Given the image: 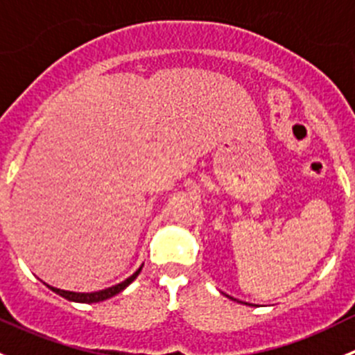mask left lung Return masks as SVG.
Wrapping results in <instances>:
<instances>
[{"label":"left lung","mask_w":355,"mask_h":355,"mask_svg":"<svg viewBox=\"0 0 355 355\" xmlns=\"http://www.w3.org/2000/svg\"><path fill=\"white\" fill-rule=\"evenodd\" d=\"M249 306H252V304H249Z\"/></svg>","instance_id":"left-lung-1"}]
</instances>
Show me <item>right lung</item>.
Segmentation results:
<instances>
[{
    "label": "right lung",
    "instance_id": "add662e5",
    "mask_svg": "<svg viewBox=\"0 0 355 355\" xmlns=\"http://www.w3.org/2000/svg\"><path fill=\"white\" fill-rule=\"evenodd\" d=\"M144 266V264H142ZM142 266L139 268L137 271H135L132 277H128L127 280L121 282V284L118 285H113V287H108L105 290H98V292H91V293H80V292H70V290H62V288H55L51 287V285H48V288H51L53 292L58 293V295L65 297L67 300H71V302H82V304H94V302H103V300L106 299H111V297H114L116 293L123 292L125 288L128 287V285L132 284V282L135 280V278L139 277V273H141Z\"/></svg>",
    "mask_w": 355,
    "mask_h": 355
}]
</instances>
